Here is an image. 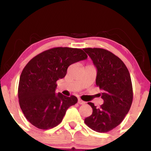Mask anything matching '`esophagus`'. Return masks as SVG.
I'll list each match as a JSON object with an SVG mask.
<instances>
[{"label": "esophagus", "mask_w": 151, "mask_h": 151, "mask_svg": "<svg viewBox=\"0 0 151 151\" xmlns=\"http://www.w3.org/2000/svg\"><path fill=\"white\" fill-rule=\"evenodd\" d=\"M78 103L80 104V105H84V104L86 103L84 101H83L81 99H78Z\"/></svg>", "instance_id": "esophagus-1"}]
</instances>
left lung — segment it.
<instances>
[{
	"label": "left lung",
	"instance_id": "8db88e82",
	"mask_svg": "<svg viewBox=\"0 0 151 151\" xmlns=\"http://www.w3.org/2000/svg\"><path fill=\"white\" fill-rule=\"evenodd\" d=\"M83 50L96 68V84L103 90L101 98L104 101L100 107L88 103L92 113L84 122L94 131L108 132L121 124L131 107L133 89L130 75L124 62L109 50L100 48Z\"/></svg>",
	"mask_w": 151,
	"mask_h": 151
}]
</instances>
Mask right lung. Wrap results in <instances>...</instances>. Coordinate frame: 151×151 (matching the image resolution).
Wrapping results in <instances>:
<instances>
[{"label":"right lung","instance_id":"right-lung-1","mask_svg":"<svg viewBox=\"0 0 151 151\" xmlns=\"http://www.w3.org/2000/svg\"><path fill=\"white\" fill-rule=\"evenodd\" d=\"M80 48H52L40 53L27 63L20 76L18 97L23 113L29 123L41 129L52 128L62 122L69 106L78 99L55 93L59 79L68 67L86 59Z\"/></svg>","mask_w":151,"mask_h":151}]
</instances>
